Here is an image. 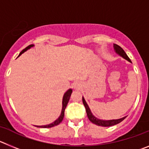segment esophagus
Instances as JSON below:
<instances>
[{
    "label": "esophagus",
    "mask_w": 149,
    "mask_h": 149,
    "mask_svg": "<svg viewBox=\"0 0 149 149\" xmlns=\"http://www.w3.org/2000/svg\"><path fill=\"white\" fill-rule=\"evenodd\" d=\"M74 87L77 89H80V88H81V84H79V83H75V84H74Z\"/></svg>",
    "instance_id": "obj_1"
}]
</instances>
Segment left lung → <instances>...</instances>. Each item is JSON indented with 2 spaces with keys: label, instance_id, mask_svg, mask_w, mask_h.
Listing matches in <instances>:
<instances>
[{
  "label": "left lung",
  "instance_id": "left-lung-1",
  "mask_svg": "<svg viewBox=\"0 0 149 149\" xmlns=\"http://www.w3.org/2000/svg\"><path fill=\"white\" fill-rule=\"evenodd\" d=\"M113 48L115 49L116 52L117 54H119L120 56H122L123 58H125V60H128L129 62H131V60L129 59V57L127 56V55L126 54V53L125 52L123 49L121 48L120 46L116 44H113ZM83 103H84V107H85V108H86V114H87V116L89 118V120L91 122H93V123L97 125H99V126H103V127H110V126H113V125H117V124L120 123L121 122L124 120V119H125V117H123L122 119H113V120H101V119H97L96 117H95L93 115V113H91L90 111V109H89V106L87 105L86 104V101L83 98Z\"/></svg>",
  "mask_w": 149,
  "mask_h": 149
}]
</instances>
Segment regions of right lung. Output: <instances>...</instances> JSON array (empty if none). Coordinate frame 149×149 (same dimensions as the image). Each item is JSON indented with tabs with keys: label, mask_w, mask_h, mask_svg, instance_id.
I'll list each match as a JSON object with an SVG mask.
<instances>
[{
	"label": "right lung",
	"mask_w": 149,
	"mask_h": 149,
	"mask_svg": "<svg viewBox=\"0 0 149 149\" xmlns=\"http://www.w3.org/2000/svg\"><path fill=\"white\" fill-rule=\"evenodd\" d=\"M33 45H30L27 46V48H25L24 50H22V51H21V53L19 54V56H20L21 54H23L24 51H27V49H29V48H30L31 47H33ZM72 89H68L66 93L64 94V95H63V109H62L61 114H60V117H59L58 119H56L54 122L50 124V125H42V126H36V127H54V126H56V125H59V124H60V122L63 121V117H64V113H65V107H66L67 104H68V101H69V98H70V96H71V94H72Z\"/></svg>",
	"instance_id": "1"
}]
</instances>
